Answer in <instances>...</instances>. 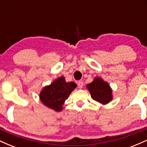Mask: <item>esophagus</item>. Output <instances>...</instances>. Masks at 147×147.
Listing matches in <instances>:
<instances>
[{"label":"esophagus","mask_w":147,"mask_h":147,"mask_svg":"<svg viewBox=\"0 0 147 147\" xmlns=\"http://www.w3.org/2000/svg\"><path fill=\"white\" fill-rule=\"evenodd\" d=\"M77 85H78V88H82L84 86V83L82 81H79L78 83H77Z\"/></svg>","instance_id":"34e87169"}]
</instances>
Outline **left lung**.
<instances>
[{
  "label": "left lung",
  "mask_w": 147,
  "mask_h": 147,
  "mask_svg": "<svg viewBox=\"0 0 147 147\" xmlns=\"http://www.w3.org/2000/svg\"><path fill=\"white\" fill-rule=\"evenodd\" d=\"M86 87L92 99L103 105L109 104L113 99L112 88L101 77H95L91 83L87 84Z\"/></svg>",
  "instance_id": "8db88e82"
}]
</instances>
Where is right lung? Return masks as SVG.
Listing matches in <instances>:
<instances>
[{"label":"right lung","mask_w":147,"mask_h":147,"mask_svg":"<svg viewBox=\"0 0 147 147\" xmlns=\"http://www.w3.org/2000/svg\"><path fill=\"white\" fill-rule=\"evenodd\" d=\"M77 86L75 82H66L63 77H60L42 89L40 100L49 109L60 112L63 110L65 101Z\"/></svg>","instance_id":"obj_1"}]
</instances>
